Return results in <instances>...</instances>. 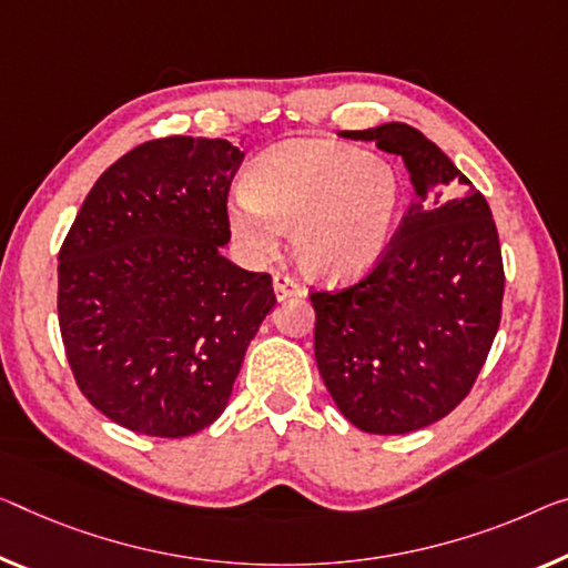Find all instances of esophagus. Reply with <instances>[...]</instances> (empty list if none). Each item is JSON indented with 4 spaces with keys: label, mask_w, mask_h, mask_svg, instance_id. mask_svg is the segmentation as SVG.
Returning <instances> with one entry per match:
<instances>
[{
    "label": "esophagus",
    "mask_w": 568,
    "mask_h": 568,
    "mask_svg": "<svg viewBox=\"0 0 568 568\" xmlns=\"http://www.w3.org/2000/svg\"><path fill=\"white\" fill-rule=\"evenodd\" d=\"M274 292L278 300L284 302V300H290V296H302L304 286L290 274H274Z\"/></svg>",
    "instance_id": "1"
}]
</instances>
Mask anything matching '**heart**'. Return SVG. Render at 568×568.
<instances>
[{"instance_id":"b5f03b06","label":"heart","mask_w":568,"mask_h":568,"mask_svg":"<svg viewBox=\"0 0 568 568\" xmlns=\"http://www.w3.org/2000/svg\"><path fill=\"white\" fill-rule=\"evenodd\" d=\"M400 197L396 170L357 146L292 142L248 172V193L231 205V229L246 254L272 256L292 231L304 272L347 278L371 268L388 246Z\"/></svg>"}]
</instances>
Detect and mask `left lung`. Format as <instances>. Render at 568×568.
<instances>
[{"mask_svg":"<svg viewBox=\"0 0 568 568\" xmlns=\"http://www.w3.org/2000/svg\"><path fill=\"white\" fill-rule=\"evenodd\" d=\"M343 136L398 154L416 200L355 284L310 290L314 357L347 422L408 434L455 412L483 371L503 314L500 239L483 193L418 129Z\"/></svg>","mask_w":568,"mask_h":568,"instance_id":"obj_1","label":"left lung"}]
</instances>
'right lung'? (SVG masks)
I'll return each mask as SVG.
<instances>
[{
    "label": "right lung",
    "mask_w": 568,
    "mask_h": 568,
    "mask_svg": "<svg viewBox=\"0 0 568 568\" xmlns=\"http://www.w3.org/2000/svg\"><path fill=\"white\" fill-rule=\"evenodd\" d=\"M241 162L225 139L139 144L95 180L60 246L73 378L129 432L180 439L211 426L274 310L272 276L221 256Z\"/></svg>",
    "instance_id": "add662e5"
}]
</instances>
